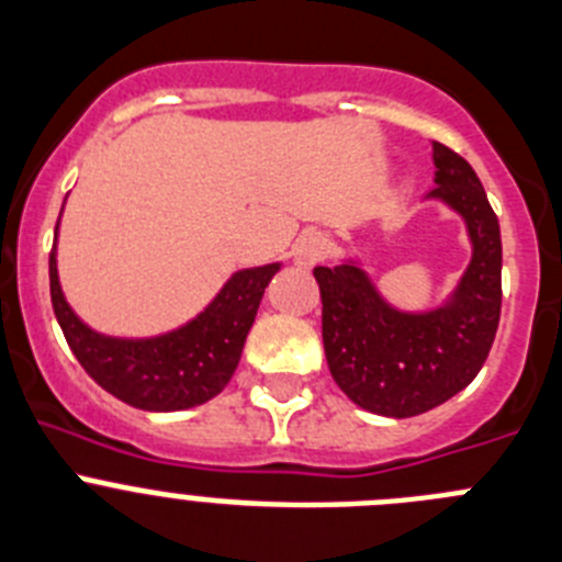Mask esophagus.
<instances>
[{
  "label": "esophagus",
  "mask_w": 562,
  "mask_h": 562,
  "mask_svg": "<svg viewBox=\"0 0 562 562\" xmlns=\"http://www.w3.org/2000/svg\"><path fill=\"white\" fill-rule=\"evenodd\" d=\"M327 249H330V240L322 232H305V235L296 240L293 246V255H296V262L300 266H316L318 260H325Z\"/></svg>",
  "instance_id": "34e87169"
}]
</instances>
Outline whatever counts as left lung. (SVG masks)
I'll use <instances>...</instances> for the list:
<instances>
[{"label":"left lung","instance_id":"left-lung-1","mask_svg":"<svg viewBox=\"0 0 562 562\" xmlns=\"http://www.w3.org/2000/svg\"><path fill=\"white\" fill-rule=\"evenodd\" d=\"M431 195L468 221L473 260L453 305L412 316L397 313L356 266H316L322 341L341 392L367 412L414 417L462 392L493 347L502 318V229L476 170L434 143Z\"/></svg>","mask_w":562,"mask_h":562}]
</instances>
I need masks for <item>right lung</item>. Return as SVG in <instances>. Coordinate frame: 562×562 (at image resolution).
<instances>
[{"mask_svg": "<svg viewBox=\"0 0 562 562\" xmlns=\"http://www.w3.org/2000/svg\"><path fill=\"white\" fill-rule=\"evenodd\" d=\"M277 269L274 262L237 271L199 318L145 341L98 336L75 316L58 285L55 244L49 251V296L69 350L98 386L134 408L179 412L212 401L235 375L262 291Z\"/></svg>", "mask_w": 562, "mask_h": 562, "instance_id": "right-lung-1", "label": "right lung"}]
</instances>
